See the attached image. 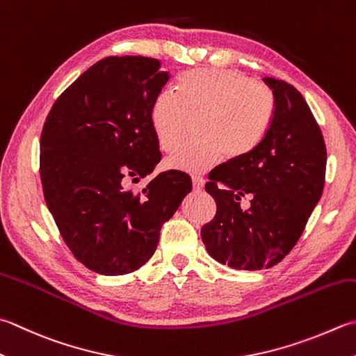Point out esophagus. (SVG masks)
Here are the masks:
<instances>
[{"instance_id": "1", "label": "esophagus", "mask_w": 356, "mask_h": 356, "mask_svg": "<svg viewBox=\"0 0 356 356\" xmlns=\"http://www.w3.org/2000/svg\"><path fill=\"white\" fill-rule=\"evenodd\" d=\"M202 188H204V179L199 176H193V190L202 191Z\"/></svg>"}]
</instances>
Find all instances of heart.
I'll return each instance as SVG.
<instances>
[{
	"label": "heart",
	"mask_w": 356,
	"mask_h": 356,
	"mask_svg": "<svg viewBox=\"0 0 356 356\" xmlns=\"http://www.w3.org/2000/svg\"><path fill=\"white\" fill-rule=\"evenodd\" d=\"M275 94L267 85L238 71L196 69L182 75L177 92H159L151 108V127L159 148L170 152L196 120L197 140L166 159L172 170L199 174L219 162L239 160L254 151L273 122Z\"/></svg>",
	"instance_id": "obj_1"
}]
</instances>
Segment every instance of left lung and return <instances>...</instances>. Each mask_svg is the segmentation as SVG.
<instances>
[{"instance_id": "obj_1", "label": "left lung", "mask_w": 356, "mask_h": 356, "mask_svg": "<svg viewBox=\"0 0 356 356\" xmlns=\"http://www.w3.org/2000/svg\"><path fill=\"white\" fill-rule=\"evenodd\" d=\"M275 115L254 151L214 168L205 185L218 205L200 229L208 254L236 270L270 268L281 262L321 199L327 151L321 128L301 92L266 76ZM250 197L247 209L240 200Z\"/></svg>"}]
</instances>
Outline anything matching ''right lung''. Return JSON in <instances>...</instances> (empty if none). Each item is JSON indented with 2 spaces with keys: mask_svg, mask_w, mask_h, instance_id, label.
I'll return each mask as SVG.
<instances>
[{
  "mask_svg": "<svg viewBox=\"0 0 356 356\" xmlns=\"http://www.w3.org/2000/svg\"><path fill=\"white\" fill-rule=\"evenodd\" d=\"M168 80L156 58L106 57L46 117L40 142L46 205L76 261L95 273L128 275L148 262L162 225L191 191L180 171L160 172L142 193L124 188L160 162L149 115Z\"/></svg>",
  "mask_w": 356,
  "mask_h": 356,
  "instance_id": "right-lung-1",
  "label": "right lung"
}]
</instances>
